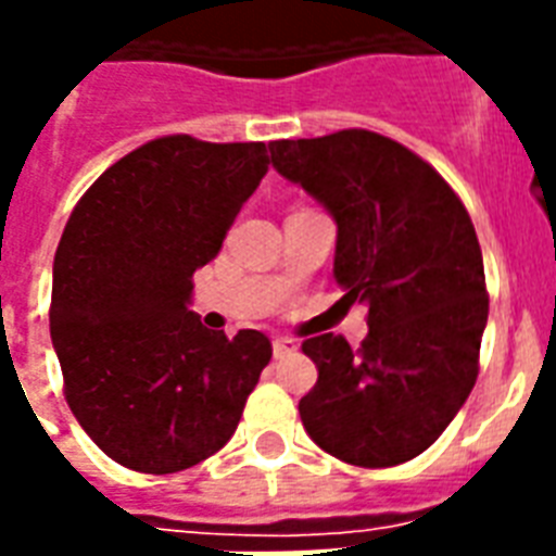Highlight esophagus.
I'll use <instances>...</instances> for the list:
<instances>
[{"mask_svg": "<svg viewBox=\"0 0 556 556\" xmlns=\"http://www.w3.org/2000/svg\"><path fill=\"white\" fill-rule=\"evenodd\" d=\"M291 352H296V340H291V338L274 340V357H286V355H291Z\"/></svg>", "mask_w": 556, "mask_h": 556, "instance_id": "esophagus-1", "label": "esophagus"}]
</instances>
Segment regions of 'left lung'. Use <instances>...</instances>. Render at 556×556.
<instances>
[{
    "instance_id": "8db88e82",
    "label": "left lung",
    "mask_w": 556,
    "mask_h": 556,
    "mask_svg": "<svg viewBox=\"0 0 556 556\" xmlns=\"http://www.w3.org/2000/svg\"><path fill=\"white\" fill-rule=\"evenodd\" d=\"M268 150L279 176L338 222L340 303L369 308L357 352L340 334L303 343L317 364L300 401L305 432L346 465L409 462L447 430L479 375L488 291L473 222L427 161L378 132Z\"/></svg>"
}]
</instances>
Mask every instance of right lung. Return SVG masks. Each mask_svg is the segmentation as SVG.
I'll return each mask as SVG.
<instances>
[{
  "mask_svg": "<svg viewBox=\"0 0 556 556\" xmlns=\"http://www.w3.org/2000/svg\"><path fill=\"white\" fill-rule=\"evenodd\" d=\"M268 173L262 141L167 135L112 164L54 253L51 343L74 418L117 465L178 473L222 450L270 340L201 326L192 274Z\"/></svg>",
  "mask_w": 556,
  "mask_h": 556,
  "instance_id": "right-lung-1",
  "label": "right lung"
}]
</instances>
